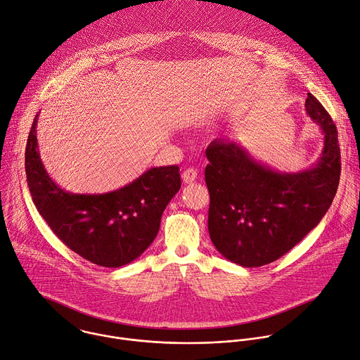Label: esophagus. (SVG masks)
I'll return each mask as SVG.
<instances>
[{
	"instance_id": "esophagus-1",
	"label": "esophagus",
	"mask_w": 360,
	"mask_h": 360,
	"mask_svg": "<svg viewBox=\"0 0 360 360\" xmlns=\"http://www.w3.org/2000/svg\"><path fill=\"white\" fill-rule=\"evenodd\" d=\"M196 176H198V172H196V169H193V168H188V169H185V171L182 172V179H184L185 184H192V182H195V181H196Z\"/></svg>"
}]
</instances>
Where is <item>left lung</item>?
Segmentation results:
<instances>
[{"label": "left lung", "mask_w": 360, "mask_h": 360, "mask_svg": "<svg viewBox=\"0 0 360 360\" xmlns=\"http://www.w3.org/2000/svg\"><path fill=\"white\" fill-rule=\"evenodd\" d=\"M305 110L323 136L321 155L308 169L278 172L230 139H216L206 150L207 229L213 246L231 263L260 267L276 262L302 240L332 205L340 175L338 131L311 93Z\"/></svg>", "instance_id": "8db88e82"}]
</instances>
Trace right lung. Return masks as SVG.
<instances>
[{
  "label": "right lung",
  "instance_id": "obj_1",
  "mask_svg": "<svg viewBox=\"0 0 360 360\" xmlns=\"http://www.w3.org/2000/svg\"><path fill=\"white\" fill-rule=\"evenodd\" d=\"M28 136L25 172L32 200L52 231L75 253L117 269L139 259L158 234L161 216L181 188L179 167H154L123 188L105 193H72L46 172L37 124Z\"/></svg>",
  "mask_w": 360,
  "mask_h": 360
}]
</instances>
